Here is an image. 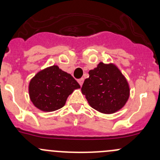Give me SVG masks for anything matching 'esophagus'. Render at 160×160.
I'll return each mask as SVG.
<instances>
[{"label": "esophagus", "mask_w": 160, "mask_h": 160, "mask_svg": "<svg viewBox=\"0 0 160 160\" xmlns=\"http://www.w3.org/2000/svg\"><path fill=\"white\" fill-rule=\"evenodd\" d=\"M83 81H84V79H83V78L79 79V80H78V83H80V86H82V85H83Z\"/></svg>", "instance_id": "obj_1"}]
</instances>
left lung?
I'll return each mask as SVG.
<instances>
[{
    "label": "left lung",
    "instance_id": "1",
    "mask_svg": "<svg viewBox=\"0 0 160 160\" xmlns=\"http://www.w3.org/2000/svg\"><path fill=\"white\" fill-rule=\"evenodd\" d=\"M81 91L90 106L103 114L117 112L125 106L130 96V88L125 76L114 63L101 62L89 71Z\"/></svg>",
    "mask_w": 160,
    "mask_h": 160
}]
</instances>
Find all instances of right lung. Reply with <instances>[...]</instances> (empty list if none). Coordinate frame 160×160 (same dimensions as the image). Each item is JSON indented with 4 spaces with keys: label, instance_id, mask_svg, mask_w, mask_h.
I'll return each mask as SVG.
<instances>
[{
    "label": "right lung",
    "instance_id": "obj_1",
    "mask_svg": "<svg viewBox=\"0 0 160 160\" xmlns=\"http://www.w3.org/2000/svg\"><path fill=\"white\" fill-rule=\"evenodd\" d=\"M80 88L77 80L53 65L37 72L28 85L31 101L35 107L50 112L63 107L69 95Z\"/></svg>",
    "mask_w": 160,
    "mask_h": 160
}]
</instances>
